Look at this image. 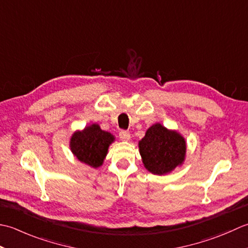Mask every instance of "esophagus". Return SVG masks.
Segmentation results:
<instances>
[{
	"mask_svg": "<svg viewBox=\"0 0 248 248\" xmlns=\"http://www.w3.org/2000/svg\"><path fill=\"white\" fill-rule=\"evenodd\" d=\"M119 136H120V139L123 140V141H128L130 139V134L128 133V131H126V130L121 131Z\"/></svg>",
	"mask_w": 248,
	"mask_h": 248,
	"instance_id": "34e87169",
	"label": "esophagus"
}]
</instances>
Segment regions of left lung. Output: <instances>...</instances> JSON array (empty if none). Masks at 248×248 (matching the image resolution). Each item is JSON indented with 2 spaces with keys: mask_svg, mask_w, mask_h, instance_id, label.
I'll list each match as a JSON object with an SVG mask.
<instances>
[{
  "mask_svg": "<svg viewBox=\"0 0 248 248\" xmlns=\"http://www.w3.org/2000/svg\"><path fill=\"white\" fill-rule=\"evenodd\" d=\"M144 168L156 175L169 174L184 164L186 141L179 131L155 123L138 142Z\"/></svg>",
  "mask_w": 248,
  "mask_h": 248,
  "instance_id": "left-lung-1",
  "label": "left lung"
}]
</instances>
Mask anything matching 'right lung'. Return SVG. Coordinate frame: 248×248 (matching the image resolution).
Here are the masks:
<instances>
[{
	"label": "right lung",
	"mask_w": 248,
	"mask_h": 248,
	"mask_svg": "<svg viewBox=\"0 0 248 248\" xmlns=\"http://www.w3.org/2000/svg\"><path fill=\"white\" fill-rule=\"evenodd\" d=\"M114 140L112 134L103 130L97 123H93L75 131L69 139V148L80 163L98 168L104 164L109 146Z\"/></svg>",
	"instance_id": "1"
}]
</instances>
